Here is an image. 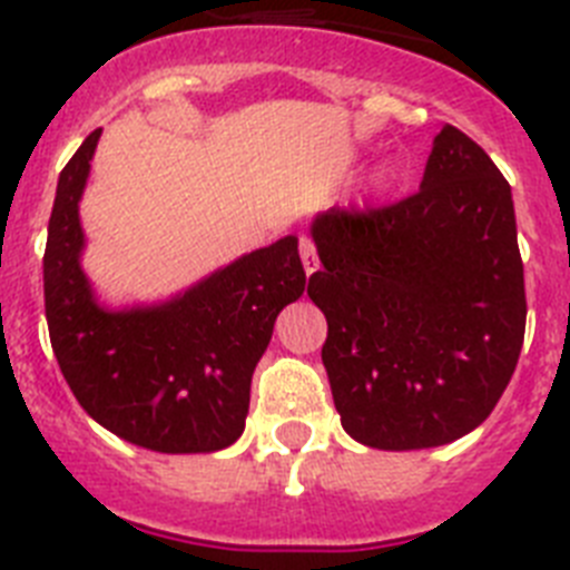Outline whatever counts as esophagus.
Here are the masks:
<instances>
[{"mask_svg":"<svg viewBox=\"0 0 570 570\" xmlns=\"http://www.w3.org/2000/svg\"><path fill=\"white\" fill-rule=\"evenodd\" d=\"M299 257H302V265H305V274L307 276H311L313 271L320 268V257H316V245H313L307 237L299 239Z\"/></svg>","mask_w":570,"mask_h":570,"instance_id":"esophagus-1","label":"esophagus"}]
</instances>
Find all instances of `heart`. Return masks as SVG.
<instances>
[{
  "label": "heart",
  "mask_w": 570,
  "mask_h": 570,
  "mask_svg": "<svg viewBox=\"0 0 570 570\" xmlns=\"http://www.w3.org/2000/svg\"><path fill=\"white\" fill-rule=\"evenodd\" d=\"M395 177H399V166H395V164H384L373 175V189L375 191H387L390 186H393V183H395Z\"/></svg>",
  "instance_id": "b5f03b06"
}]
</instances>
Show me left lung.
I'll list each match as a JSON object with an SVG mask.
<instances>
[{"label": "left lung", "instance_id": "obj_1", "mask_svg": "<svg viewBox=\"0 0 570 570\" xmlns=\"http://www.w3.org/2000/svg\"><path fill=\"white\" fill-rule=\"evenodd\" d=\"M333 401L353 441L410 452L469 435L494 410L525 333L511 186L455 127L432 140L421 189L370 212L316 214Z\"/></svg>", "mask_w": 570, "mask_h": 570}]
</instances>
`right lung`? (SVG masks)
Instances as JSON below:
<instances>
[{"instance_id":"add662e5","label":"right lung","mask_w":570,"mask_h":570,"mask_svg":"<svg viewBox=\"0 0 570 570\" xmlns=\"http://www.w3.org/2000/svg\"><path fill=\"white\" fill-rule=\"evenodd\" d=\"M101 129L59 175L45 248L50 344L78 404L135 446L217 452L243 435L250 375L279 311L305 291L299 239L243 254L153 305L109 307L81 268L78 217Z\"/></svg>"}]
</instances>
